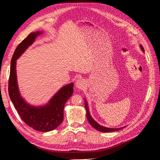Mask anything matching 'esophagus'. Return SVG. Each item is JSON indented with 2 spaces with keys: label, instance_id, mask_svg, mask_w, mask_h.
<instances>
[{
  "label": "esophagus",
  "instance_id": "34e87169",
  "mask_svg": "<svg viewBox=\"0 0 160 160\" xmlns=\"http://www.w3.org/2000/svg\"><path fill=\"white\" fill-rule=\"evenodd\" d=\"M85 82L82 79H78L76 82V87L78 89H82L84 87Z\"/></svg>",
  "mask_w": 160,
  "mask_h": 160
}]
</instances>
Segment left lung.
<instances>
[{
  "label": "left lung",
  "mask_w": 160,
  "mask_h": 160,
  "mask_svg": "<svg viewBox=\"0 0 160 160\" xmlns=\"http://www.w3.org/2000/svg\"><path fill=\"white\" fill-rule=\"evenodd\" d=\"M140 47H141V48L142 49V51L144 52V48H143L142 45H141ZM84 105H85L86 111H87V120H88V122L90 123V124H91L94 128H95L98 131H100V132H113V131L119 130H121L126 127V126L122 127V128H106V127L99 125L96 121L94 120L92 118V117L91 116V114H90V113H89V109H88V103L86 100H84Z\"/></svg>",
  "instance_id": "obj_1"
}]
</instances>
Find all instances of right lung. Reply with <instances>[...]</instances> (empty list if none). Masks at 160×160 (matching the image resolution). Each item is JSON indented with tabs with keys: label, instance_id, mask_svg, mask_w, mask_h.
I'll use <instances>...</instances> for the list:
<instances>
[{
	"label": "right lung",
	"instance_id": "1",
	"mask_svg": "<svg viewBox=\"0 0 160 160\" xmlns=\"http://www.w3.org/2000/svg\"><path fill=\"white\" fill-rule=\"evenodd\" d=\"M41 34V31L32 32L16 48L11 61L8 91L12 103L22 120L34 130L48 132L55 129L63 122L64 106L73 92V84L64 86L48 103L42 107H34L28 104L20 95L16 74V60L34 42L36 36Z\"/></svg>",
	"mask_w": 160,
	"mask_h": 160
}]
</instances>
